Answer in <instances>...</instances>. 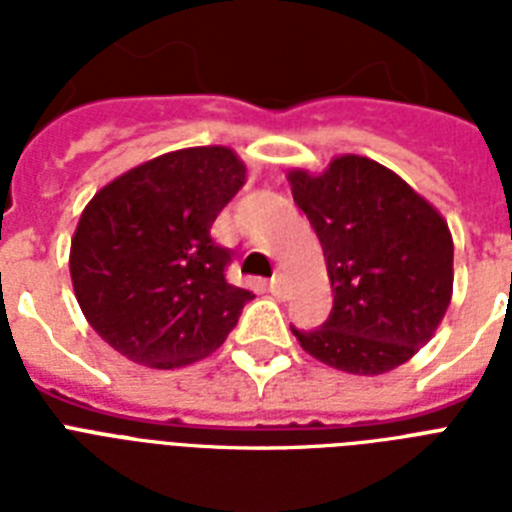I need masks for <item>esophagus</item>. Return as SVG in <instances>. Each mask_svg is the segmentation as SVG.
I'll use <instances>...</instances> for the list:
<instances>
[{
  "instance_id": "esophagus-1",
  "label": "esophagus",
  "mask_w": 512,
  "mask_h": 512,
  "mask_svg": "<svg viewBox=\"0 0 512 512\" xmlns=\"http://www.w3.org/2000/svg\"><path fill=\"white\" fill-rule=\"evenodd\" d=\"M268 289H271L273 297L284 295V289H287V284H284V276H281V273H276V276L271 279V284H268Z\"/></svg>"
}]
</instances>
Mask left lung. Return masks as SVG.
Here are the masks:
<instances>
[{
	"instance_id": "8db88e82",
	"label": "left lung",
	"mask_w": 512,
	"mask_h": 512,
	"mask_svg": "<svg viewBox=\"0 0 512 512\" xmlns=\"http://www.w3.org/2000/svg\"><path fill=\"white\" fill-rule=\"evenodd\" d=\"M289 183L335 292L329 319L292 327V335L340 372L382 374L409 361L452 300L454 244L444 217L366 156H337L321 175L289 172Z\"/></svg>"
}]
</instances>
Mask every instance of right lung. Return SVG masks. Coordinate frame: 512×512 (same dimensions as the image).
<instances>
[{
    "mask_svg": "<svg viewBox=\"0 0 512 512\" xmlns=\"http://www.w3.org/2000/svg\"><path fill=\"white\" fill-rule=\"evenodd\" d=\"M247 167L225 146L156 156L100 188L71 239V281L90 327L122 356L175 369L209 356L236 327L249 289L225 279L212 239Z\"/></svg>",
    "mask_w": 512,
    "mask_h": 512,
    "instance_id": "obj_1",
    "label": "right lung"
}]
</instances>
